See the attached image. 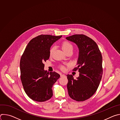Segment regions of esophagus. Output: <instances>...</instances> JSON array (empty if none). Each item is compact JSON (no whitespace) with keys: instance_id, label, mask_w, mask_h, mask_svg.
Masks as SVG:
<instances>
[{"instance_id":"34e87169","label":"esophagus","mask_w":120,"mask_h":120,"mask_svg":"<svg viewBox=\"0 0 120 120\" xmlns=\"http://www.w3.org/2000/svg\"><path fill=\"white\" fill-rule=\"evenodd\" d=\"M65 76V75H64V74H60V76L61 77H62V76Z\"/></svg>"}]
</instances>
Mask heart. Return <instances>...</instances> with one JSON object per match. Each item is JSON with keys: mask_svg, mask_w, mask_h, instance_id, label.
<instances>
[{"mask_svg": "<svg viewBox=\"0 0 120 120\" xmlns=\"http://www.w3.org/2000/svg\"><path fill=\"white\" fill-rule=\"evenodd\" d=\"M62 47L63 50L64 51V52H66L67 51L69 50L70 49L73 50V45H71V44H70L69 42H68L67 41H64L62 43ZM54 50H55V47L54 46L51 47L49 51L50 55H52ZM60 69L62 70H64L65 69V67L64 66L62 65L60 66Z\"/></svg>", "mask_w": 120, "mask_h": 120, "instance_id": "obj_1", "label": "heart"}]
</instances>
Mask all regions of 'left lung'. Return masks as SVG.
Returning <instances> with one entry per match:
<instances>
[{"instance_id":"obj_1","label":"left lung","mask_w":120,"mask_h":120,"mask_svg":"<svg viewBox=\"0 0 120 120\" xmlns=\"http://www.w3.org/2000/svg\"><path fill=\"white\" fill-rule=\"evenodd\" d=\"M66 38L79 49L78 66L73 70L78 71L79 76L75 79L72 75H67L68 94L74 100L84 101L94 94L99 85L103 73L101 54L96 43L86 36L76 34Z\"/></svg>"}]
</instances>
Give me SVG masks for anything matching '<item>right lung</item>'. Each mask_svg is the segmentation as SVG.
Wrapping results in <instances>:
<instances>
[{"label": "right lung", "instance_id": "add662e5", "mask_svg": "<svg viewBox=\"0 0 120 120\" xmlns=\"http://www.w3.org/2000/svg\"><path fill=\"white\" fill-rule=\"evenodd\" d=\"M62 36L41 35L31 39L20 62V78L24 89L32 100L39 102L52 97V86L60 75L44 70V63L49 58L51 46Z\"/></svg>", "mask_w": 120, "mask_h": 120}]
</instances>
